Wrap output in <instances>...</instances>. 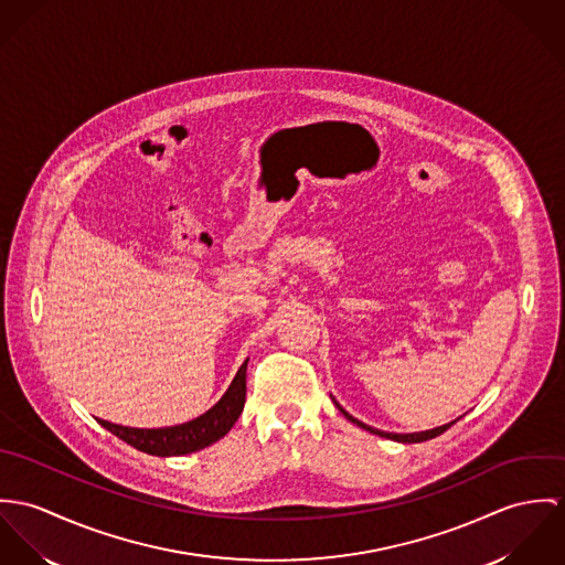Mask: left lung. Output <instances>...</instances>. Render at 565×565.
I'll return each mask as SVG.
<instances>
[{
  "instance_id": "left-lung-1",
  "label": "left lung",
  "mask_w": 565,
  "mask_h": 565,
  "mask_svg": "<svg viewBox=\"0 0 565 565\" xmlns=\"http://www.w3.org/2000/svg\"><path fill=\"white\" fill-rule=\"evenodd\" d=\"M338 405V403H335ZM338 409L351 420V423H355L358 427H362V429H366V431H371V434H375L379 438H387L394 439V441H401V444H416V441H427V439L438 438L439 434H444L446 429H450L457 420H452V423H448V425H441V427H436V429H429V431H416V434H387V431H379L375 427H369V425H364V423H360L358 418H353L347 409H342L340 405H338Z\"/></svg>"
}]
</instances>
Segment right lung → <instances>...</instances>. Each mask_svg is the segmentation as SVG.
I'll return each instance as SVG.
<instances>
[{"instance_id": "add662e5", "label": "right lung", "mask_w": 565, "mask_h": 565, "mask_svg": "<svg viewBox=\"0 0 565 565\" xmlns=\"http://www.w3.org/2000/svg\"><path fill=\"white\" fill-rule=\"evenodd\" d=\"M247 362L238 369L232 385L221 396V401L190 423L164 427V429L121 427L108 420H99V425L110 434H115L117 438L127 441L129 446L156 457H178V455L201 450L218 441L223 436H227V431L234 427V423L243 414L245 398H247Z\"/></svg>"}]
</instances>
